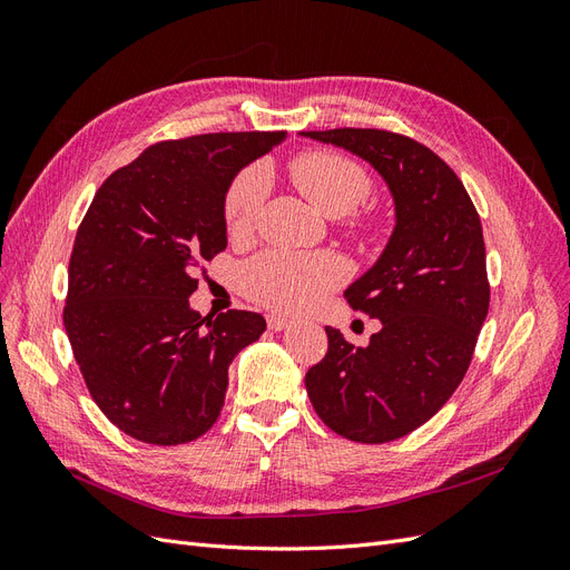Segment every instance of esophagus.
<instances>
[{"label":"esophagus","mask_w":570,"mask_h":570,"mask_svg":"<svg viewBox=\"0 0 570 570\" xmlns=\"http://www.w3.org/2000/svg\"><path fill=\"white\" fill-rule=\"evenodd\" d=\"M266 323H268L271 331H275V333L287 331V327L292 325V321H287V318H283V316H275V314H271V316L266 318Z\"/></svg>","instance_id":"esophagus-1"}]
</instances>
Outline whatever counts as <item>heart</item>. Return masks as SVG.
<instances>
[{
	"instance_id": "b5f03b06",
	"label": "heart",
	"mask_w": 570,
	"mask_h": 570,
	"mask_svg": "<svg viewBox=\"0 0 570 570\" xmlns=\"http://www.w3.org/2000/svg\"><path fill=\"white\" fill-rule=\"evenodd\" d=\"M292 183L327 218L352 214L371 193V176L358 161L337 151H304L289 164ZM271 178L264 166H249L228 187L223 216L230 237H247L266 202ZM361 230H377L375 216L354 218ZM347 278V264L337 254L264 252L243 266L239 281L247 297L281 314H302L323 302L327 292Z\"/></svg>"
}]
</instances>
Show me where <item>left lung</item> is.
<instances>
[{"instance_id": "obj_1", "label": "left lung", "mask_w": 570, "mask_h": 570, "mask_svg": "<svg viewBox=\"0 0 570 570\" xmlns=\"http://www.w3.org/2000/svg\"><path fill=\"white\" fill-rule=\"evenodd\" d=\"M368 161L390 189L394 228L344 299L381 321L366 347L325 325L327 354L304 383L337 435L381 444L409 435L469 371L490 308L485 243L463 183L435 151L375 128L299 132Z\"/></svg>"}]
</instances>
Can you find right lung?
<instances>
[{"label": "right lung", "mask_w": 570, "mask_h": 570, "mask_svg": "<svg viewBox=\"0 0 570 570\" xmlns=\"http://www.w3.org/2000/svg\"><path fill=\"white\" fill-rule=\"evenodd\" d=\"M287 132L159 142L118 168L85 214L68 264L63 325L92 400L126 435L193 442L226 402L228 366L266 331L262 314L202 318L195 271L226 249L235 176Z\"/></svg>", "instance_id": "add662e5"}]
</instances>
